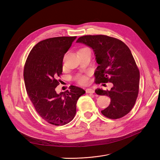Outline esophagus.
<instances>
[{
  "mask_svg": "<svg viewBox=\"0 0 160 160\" xmlns=\"http://www.w3.org/2000/svg\"><path fill=\"white\" fill-rule=\"evenodd\" d=\"M86 92L87 93H94L95 91L91 88H88L86 89Z\"/></svg>",
  "mask_w": 160,
  "mask_h": 160,
  "instance_id": "esophagus-1",
  "label": "esophagus"
}]
</instances>
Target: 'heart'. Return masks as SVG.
<instances>
[{"mask_svg":"<svg viewBox=\"0 0 160 160\" xmlns=\"http://www.w3.org/2000/svg\"><path fill=\"white\" fill-rule=\"evenodd\" d=\"M78 82L81 85L86 84L88 83V78L86 77H80L78 79Z\"/></svg>","mask_w":160,"mask_h":160,"instance_id":"obj_1","label":"heart"}]
</instances>
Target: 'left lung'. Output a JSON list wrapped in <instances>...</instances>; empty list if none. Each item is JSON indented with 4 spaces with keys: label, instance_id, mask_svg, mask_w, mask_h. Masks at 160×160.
<instances>
[{
    "label": "left lung",
    "instance_id": "8db88e82",
    "mask_svg": "<svg viewBox=\"0 0 160 160\" xmlns=\"http://www.w3.org/2000/svg\"><path fill=\"white\" fill-rule=\"evenodd\" d=\"M77 42L93 50L98 64L95 82H112L113 85L110 91L96 90L97 94L111 98L102 114L112 119L127 115L136 103L139 83V71L130 48L122 41L105 35L83 36Z\"/></svg>",
    "mask_w": 160,
    "mask_h": 160
}]
</instances>
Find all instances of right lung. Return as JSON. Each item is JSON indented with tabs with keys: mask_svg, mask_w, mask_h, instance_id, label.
I'll use <instances>...</instances> for the list:
<instances>
[{
	"mask_svg": "<svg viewBox=\"0 0 160 160\" xmlns=\"http://www.w3.org/2000/svg\"><path fill=\"white\" fill-rule=\"evenodd\" d=\"M77 36L56 37L41 41L32 48L24 67L27 94L38 113L47 122L62 126L74 117L78 98L83 89L71 86L58 94L63 59Z\"/></svg>",
	"mask_w": 160,
	"mask_h": 160,
	"instance_id": "1",
	"label": "right lung"
}]
</instances>
